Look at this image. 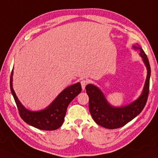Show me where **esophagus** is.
<instances>
[{
    "instance_id": "esophagus-1",
    "label": "esophagus",
    "mask_w": 158,
    "mask_h": 158,
    "mask_svg": "<svg viewBox=\"0 0 158 158\" xmlns=\"http://www.w3.org/2000/svg\"><path fill=\"white\" fill-rule=\"evenodd\" d=\"M88 81L87 80H85V79H83L81 81V87H82V89L84 90L85 89V86L87 85Z\"/></svg>"
}]
</instances>
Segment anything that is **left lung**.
Here are the masks:
<instances>
[{
  "mask_svg": "<svg viewBox=\"0 0 158 158\" xmlns=\"http://www.w3.org/2000/svg\"><path fill=\"white\" fill-rule=\"evenodd\" d=\"M133 46L140 51V56L147 67L148 75L143 92L139 98L131 104L123 107H114L110 104L102 91L96 86L88 84L85 87L89 96V108L91 115L98 125L106 129H114L125 125L141 112L148 101L149 91V79L151 75L148 58L138 44Z\"/></svg>",
  "mask_w": 158,
  "mask_h": 158,
  "instance_id": "1",
  "label": "left lung"
}]
</instances>
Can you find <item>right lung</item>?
<instances>
[{
  "instance_id": "1",
  "label": "right lung",
  "mask_w": 158,
  "mask_h": 158,
  "mask_svg": "<svg viewBox=\"0 0 158 158\" xmlns=\"http://www.w3.org/2000/svg\"><path fill=\"white\" fill-rule=\"evenodd\" d=\"M13 73L12 71L10 87L21 118L29 125L40 130L54 131L60 127L64 122L69 104L81 91V83H77L66 88L44 110L33 112L25 108L18 100L13 89Z\"/></svg>"
}]
</instances>
